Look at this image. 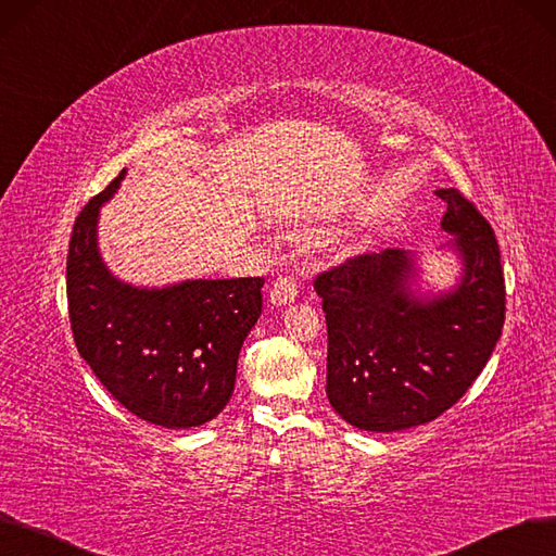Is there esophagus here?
Here are the masks:
<instances>
[{"label": "esophagus", "instance_id": "obj_1", "mask_svg": "<svg viewBox=\"0 0 556 556\" xmlns=\"http://www.w3.org/2000/svg\"><path fill=\"white\" fill-rule=\"evenodd\" d=\"M296 296H299V285H296V280L292 276H280L269 287V301L274 305L294 303Z\"/></svg>", "mask_w": 556, "mask_h": 556}]
</instances>
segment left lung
I'll return each instance as SVG.
<instances>
[{
    "label": "left lung",
    "instance_id": "obj_1",
    "mask_svg": "<svg viewBox=\"0 0 556 556\" xmlns=\"http://www.w3.org/2000/svg\"><path fill=\"white\" fill-rule=\"evenodd\" d=\"M440 220L460 262L447 292L419 294L415 253L386 249L315 280L328 326L326 394L351 427L404 431L440 417L468 392L504 326V274L493 228L456 189Z\"/></svg>",
    "mask_w": 556,
    "mask_h": 556
}]
</instances>
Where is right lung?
I'll use <instances>...</instances> for the list:
<instances>
[{
    "mask_svg": "<svg viewBox=\"0 0 556 556\" xmlns=\"http://www.w3.org/2000/svg\"><path fill=\"white\" fill-rule=\"evenodd\" d=\"M125 173L75 220L65 269L75 344L129 413L166 429L201 427L230 402L241 344L262 313L264 278L166 287L116 278L100 255L98 220Z\"/></svg>",
    "mask_w": 556,
    "mask_h": 556,
    "instance_id": "right-lung-1",
    "label": "right lung"
}]
</instances>
